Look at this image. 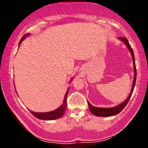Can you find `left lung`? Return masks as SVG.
I'll list each match as a JSON object with an SVG mask.
<instances>
[{
	"mask_svg": "<svg viewBox=\"0 0 148 148\" xmlns=\"http://www.w3.org/2000/svg\"><path fill=\"white\" fill-rule=\"evenodd\" d=\"M119 40H121L122 42H124L125 45L127 46V47L128 48L129 51H130L131 54H132V59H133V64H134V77L133 80V84H132V90H131L130 94L129 95L128 97L127 98L126 100L123 101V103H120L118 106L115 107H111V108H100V107H95L93 106L92 105H91L89 103V101H88V107H89L90 111L93 115H97V116L99 117H110V116H113V115L118 114L119 113H120L124 109L125 106H127V103L130 101L131 97H132V93H133L134 87H135V84H136V64H135V58H134V51L132 50V47L129 43L127 39L125 38V37H119Z\"/></svg>",
	"mask_w": 148,
	"mask_h": 148,
	"instance_id": "1",
	"label": "left lung"
}]
</instances>
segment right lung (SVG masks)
<instances>
[{"instance_id": "right-lung-1", "label": "right lung", "mask_w": 148, "mask_h": 148, "mask_svg": "<svg viewBox=\"0 0 148 148\" xmlns=\"http://www.w3.org/2000/svg\"><path fill=\"white\" fill-rule=\"evenodd\" d=\"M28 35H30V33L26 34V35H25L24 36L22 37L21 40H20L19 45H18V46H20L21 42L24 40L25 37L28 36ZM72 79H71V81H72ZM69 89V88L67 89V92H66L65 95H64L63 103H62V104L61 105L59 108H58L57 109L54 110V111H50V112H46V113H37V112L31 111H30V110H29V111L34 115V116L35 117V118L40 119V120H56V119L60 118L61 117H62V115H64V111H65L66 108H67V94H68Z\"/></svg>"}]
</instances>
